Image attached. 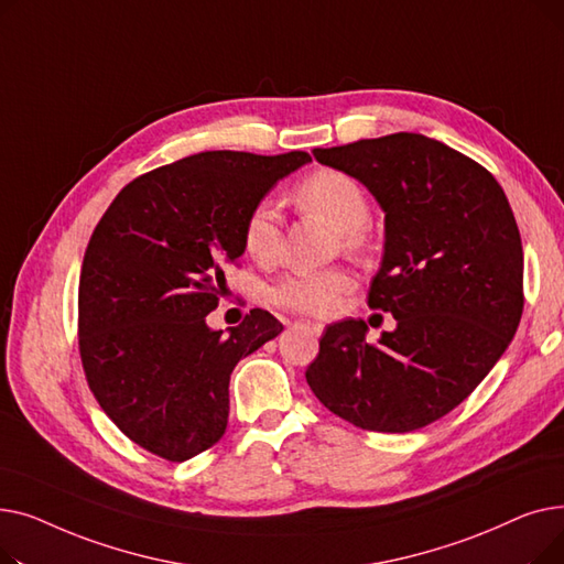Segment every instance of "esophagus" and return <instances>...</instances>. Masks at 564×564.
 Listing matches in <instances>:
<instances>
[{
	"label": "esophagus",
	"instance_id": "34e87169",
	"mask_svg": "<svg viewBox=\"0 0 564 564\" xmlns=\"http://www.w3.org/2000/svg\"><path fill=\"white\" fill-rule=\"evenodd\" d=\"M300 324H302V327H304V329H308V332H311V334H315V336H319V334H322V332H324V324H319V322H311V319H302V322H300Z\"/></svg>",
	"mask_w": 564,
	"mask_h": 564
}]
</instances>
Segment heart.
I'll return each instance as SVG.
<instances>
[{
  "instance_id": "obj_1",
  "label": "heart",
  "mask_w": 564,
  "mask_h": 564,
  "mask_svg": "<svg viewBox=\"0 0 564 564\" xmlns=\"http://www.w3.org/2000/svg\"><path fill=\"white\" fill-rule=\"evenodd\" d=\"M297 198L306 210L327 219L340 235L347 249L361 247L364 228L370 221V203L364 187L351 175L336 169H319L300 183ZM283 232V217L276 200L260 198L242 224L245 253L267 264L279 256ZM354 285L347 270L292 272L279 279L267 297L279 308L306 315H327L338 306L340 294Z\"/></svg>"
}]
</instances>
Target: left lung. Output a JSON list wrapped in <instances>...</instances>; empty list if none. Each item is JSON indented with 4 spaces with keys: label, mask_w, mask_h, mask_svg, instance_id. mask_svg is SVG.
<instances>
[{
    "label": "left lung",
    "mask_w": 564,
    "mask_h": 564,
    "mask_svg": "<svg viewBox=\"0 0 564 564\" xmlns=\"http://www.w3.org/2000/svg\"><path fill=\"white\" fill-rule=\"evenodd\" d=\"M313 155L357 177L387 215L368 306L391 313L398 327L368 343L364 319L329 324L306 381L361 430H421L476 391L517 334L523 249L512 207L485 166L423 134Z\"/></svg>",
    "instance_id": "8db88e82"
}]
</instances>
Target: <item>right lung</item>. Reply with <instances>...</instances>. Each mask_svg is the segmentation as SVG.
I'll list each match as a JSON object with an SVG mask.
<instances>
[{
	"instance_id": "add662e5",
	"label": "right lung",
	"mask_w": 564,
	"mask_h": 564,
	"mask_svg": "<svg viewBox=\"0 0 564 564\" xmlns=\"http://www.w3.org/2000/svg\"><path fill=\"white\" fill-rule=\"evenodd\" d=\"M304 151H207L126 185L88 240L79 276V357L88 389L130 441L169 462L213 448L228 425L237 361L283 332L253 308L207 327L245 253L242 224Z\"/></svg>"
}]
</instances>
